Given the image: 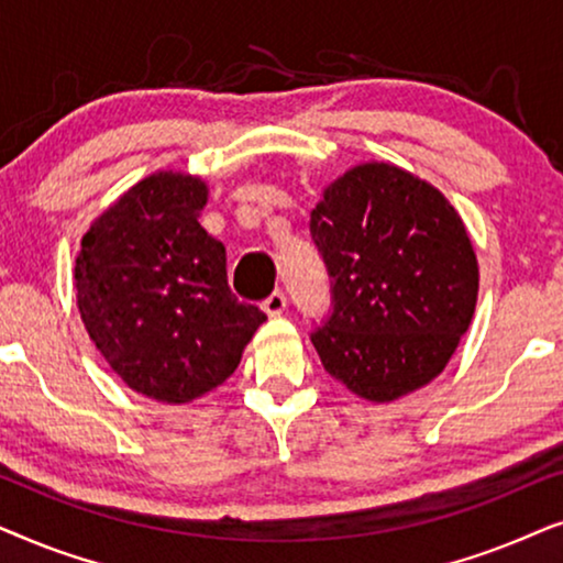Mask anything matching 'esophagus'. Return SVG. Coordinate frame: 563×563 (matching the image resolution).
<instances>
[{"label":"esophagus","instance_id":"esophagus-1","mask_svg":"<svg viewBox=\"0 0 563 563\" xmlns=\"http://www.w3.org/2000/svg\"><path fill=\"white\" fill-rule=\"evenodd\" d=\"M264 310H266V314H272V318L282 314L284 310H287V295H284L282 289L272 291V295L264 299Z\"/></svg>","mask_w":563,"mask_h":563}]
</instances>
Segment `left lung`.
<instances>
[{"instance_id":"obj_1","label":"left lung","mask_w":563,"mask_h":563,"mask_svg":"<svg viewBox=\"0 0 563 563\" xmlns=\"http://www.w3.org/2000/svg\"><path fill=\"white\" fill-rule=\"evenodd\" d=\"M333 312L312 330L325 372L391 402L443 372L468 330L479 266L441 191L391 164H361L310 214Z\"/></svg>"}]
</instances>
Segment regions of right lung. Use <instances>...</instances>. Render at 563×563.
<instances>
[{
	"mask_svg": "<svg viewBox=\"0 0 563 563\" xmlns=\"http://www.w3.org/2000/svg\"><path fill=\"white\" fill-rule=\"evenodd\" d=\"M207 184L158 172L91 222L76 256L84 328L141 395L184 405L220 387L266 314L228 287L225 245L199 225Z\"/></svg>",
	"mask_w": 563,
	"mask_h": 563,
	"instance_id": "1",
	"label": "right lung"
}]
</instances>
